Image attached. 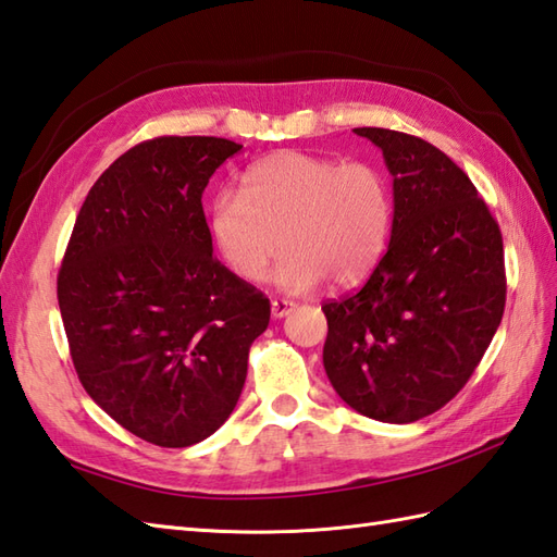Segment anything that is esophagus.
Segmentation results:
<instances>
[{
    "mask_svg": "<svg viewBox=\"0 0 557 557\" xmlns=\"http://www.w3.org/2000/svg\"><path fill=\"white\" fill-rule=\"evenodd\" d=\"M293 307H295V302H293V300H286V298L271 300V317H274V319H283V317L293 312Z\"/></svg>",
    "mask_w": 557,
    "mask_h": 557,
    "instance_id": "34e87169",
    "label": "esophagus"
}]
</instances>
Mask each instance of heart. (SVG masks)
<instances>
[{
	"label": "heart",
	"mask_w": 557,
	"mask_h": 557,
	"mask_svg": "<svg viewBox=\"0 0 557 557\" xmlns=\"http://www.w3.org/2000/svg\"><path fill=\"white\" fill-rule=\"evenodd\" d=\"M391 181L372 162H345L295 150L259 159L243 190H219L209 231L224 264L245 283L262 281L278 245L274 271L283 290L305 293L362 283L388 247Z\"/></svg>",
	"instance_id": "1"
}]
</instances>
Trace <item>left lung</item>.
<instances>
[{
    "instance_id": "left-lung-1",
    "label": "left lung",
    "mask_w": 557,
    "mask_h": 557,
    "mask_svg": "<svg viewBox=\"0 0 557 557\" xmlns=\"http://www.w3.org/2000/svg\"><path fill=\"white\" fill-rule=\"evenodd\" d=\"M393 176L386 255L364 286L324 302V369L352 410L388 424L434 414L462 391L505 310L503 236L474 183L438 147L355 128Z\"/></svg>"
}]
</instances>
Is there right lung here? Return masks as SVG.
I'll return each instance as SVG.
<instances>
[{
    "label": "right lung",
    "instance_id": "right-lung-1",
    "mask_svg": "<svg viewBox=\"0 0 557 557\" xmlns=\"http://www.w3.org/2000/svg\"><path fill=\"white\" fill-rule=\"evenodd\" d=\"M243 145L164 135L121 154L78 212L57 298L83 388L138 438L188 448L226 422L271 307L212 257L202 193Z\"/></svg>",
    "mask_w": 557,
    "mask_h": 557
}]
</instances>
